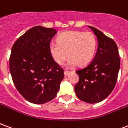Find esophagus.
<instances>
[{"instance_id":"esophagus-1","label":"esophagus","mask_w":128,"mask_h":128,"mask_svg":"<svg viewBox=\"0 0 128 128\" xmlns=\"http://www.w3.org/2000/svg\"><path fill=\"white\" fill-rule=\"evenodd\" d=\"M70 71H66V70H65V71H64V75H65V76H67V75H68L70 74Z\"/></svg>"}]
</instances>
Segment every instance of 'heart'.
Wrapping results in <instances>:
<instances>
[{
	"label": "heart",
	"mask_w": 128,
	"mask_h": 128,
	"mask_svg": "<svg viewBox=\"0 0 128 128\" xmlns=\"http://www.w3.org/2000/svg\"><path fill=\"white\" fill-rule=\"evenodd\" d=\"M96 49V37L90 32H64L58 37L57 42L49 44V52L55 62L61 65L68 56V64L70 67L88 65L94 58Z\"/></svg>",
	"instance_id": "heart-1"
}]
</instances>
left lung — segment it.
<instances>
[{"instance_id":"obj_1","label":"left lung","mask_w":128,"mask_h":128,"mask_svg":"<svg viewBox=\"0 0 128 128\" xmlns=\"http://www.w3.org/2000/svg\"><path fill=\"white\" fill-rule=\"evenodd\" d=\"M98 40V48L91 62L78 70L79 82L75 91L79 99L88 104L104 100L112 92L116 83L120 68L117 45L101 31L88 26Z\"/></svg>"}]
</instances>
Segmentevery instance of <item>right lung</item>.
<instances>
[{"mask_svg":"<svg viewBox=\"0 0 128 128\" xmlns=\"http://www.w3.org/2000/svg\"><path fill=\"white\" fill-rule=\"evenodd\" d=\"M53 28L36 26L21 36L12 48L10 70L13 82L24 99L36 104L53 99L64 77V70L49 52Z\"/></svg>","mask_w":128,"mask_h":128,"instance_id":"right-lung-1","label":"right lung"}]
</instances>
